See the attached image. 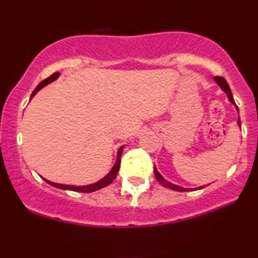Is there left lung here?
<instances>
[{"instance_id":"8db88e82","label":"left lung","mask_w":258,"mask_h":258,"mask_svg":"<svg viewBox=\"0 0 258 258\" xmlns=\"http://www.w3.org/2000/svg\"><path fill=\"white\" fill-rule=\"evenodd\" d=\"M215 82L218 83V85L220 86V88H221L223 91L226 92V94H227V96H228V99L229 101L232 102V103H233L234 105H235V103H234V99H233V96H232V92H231V89H229V86H228V84H227V82H226V79L223 78V77H215ZM235 108H237V110H238V107L237 105H235ZM238 123H239V126H240V120H238ZM154 173H155V178H156V180L157 181L160 182L161 185L162 186H164V187H168V188H170V190H174V191H180V192H185V191H188V188H182V187H180V186H178V185H174V184H170L169 181H167V180H164L162 176H161V174L159 172H157V169L156 168H154ZM204 186H201L200 188H203Z\"/></svg>"}]
</instances>
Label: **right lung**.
<instances>
[{
    "label": "right lung",
    "instance_id": "add662e5",
    "mask_svg": "<svg viewBox=\"0 0 258 258\" xmlns=\"http://www.w3.org/2000/svg\"><path fill=\"white\" fill-rule=\"evenodd\" d=\"M58 77V73H54L51 74L50 77H48V78L43 80V82H40L38 84V86L33 90L32 95H31V97H33L37 94V91L40 90L43 88V86H45L46 84L51 83L52 80H55ZM121 153H122V147L119 149V151H117V159H116V162L114 164L113 169L110 170L109 173H108V175H105L103 179L99 180V181L95 182V184L92 185H88V186H72V185H62V184H56V182H51V181H48V180H45L48 184H50L51 186H54V187H57V188H62V190H71V191H76V192H84V194H89V192H94L96 190H99V188L104 187V186L109 185L111 181H113L114 179H115V176L117 174V172H119V168H120V159H121Z\"/></svg>",
    "mask_w": 258,
    "mask_h": 258
}]
</instances>
